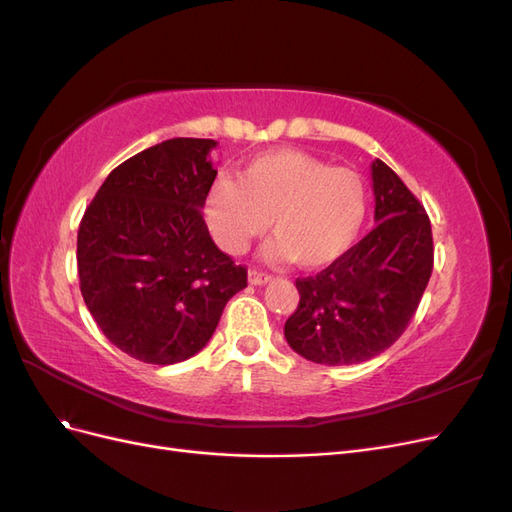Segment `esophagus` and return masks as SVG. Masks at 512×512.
Masks as SVG:
<instances>
[{
	"instance_id": "1",
	"label": "esophagus",
	"mask_w": 512,
	"mask_h": 512,
	"mask_svg": "<svg viewBox=\"0 0 512 512\" xmlns=\"http://www.w3.org/2000/svg\"><path fill=\"white\" fill-rule=\"evenodd\" d=\"M247 280H250V284H254V286H262V284L271 282L273 275H269L265 271H258V269H250L247 271Z\"/></svg>"
}]
</instances>
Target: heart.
<instances>
[{"label": "heart", "instance_id": "1", "mask_svg": "<svg viewBox=\"0 0 512 512\" xmlns=\"http://www.w3.org/2000/svg\"><path fill=\"white\" fill-rule=\"evenodd\" d=\"M369 190L350 168L297 149L260 153L237 179L220 177L205 198V218L228 254H243L271 228L273 260L320 269L350 252L367 222Z\"/></svg>", "mask_w": 512, "mask_h": 512}]
</instances>
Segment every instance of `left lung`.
<instances>
[{
	"mask_svg": "<svg viewBox=\"0 0 512 512\" xmlns=\"http://www.w3.org/2000/svg\"><path fill=\"white\" fill-rule=\"evenodd\" d=\"M376 228L314 277H299L290 348L320 365H352L391 348L410 324L433 269L425 207L382 160L371 162Z\"/></svg>",
	"mask_w": 512,
	"mask_h": 512,
	"instance_id": "left-lung-1",
	"label": "left lung"
}]
</instances>
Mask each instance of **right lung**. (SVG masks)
I'll return each instance as SVG.
<instances>
[{
  "mask_svg": "<svg viewBox=\"0 0 512 512\" xmlns=\"http://www.w3.org/2000/svg\"><path fill=\"white\" fill-rule=\"evenodd\" d=\"M211 138H170L119 164L76 239L81 294L108 342L173 365L203 350L247 269L218 250L203 218L218 170Z\"/></svg>",
  "mask_w": 512,
  "mask_h": 512,
  "instance_id": "right-lung-1",
  "label": "right lung"
}]
</instances>
